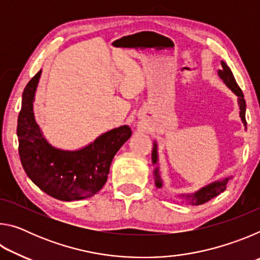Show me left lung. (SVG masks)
<instances>
[{
    "label": "left lung",
    "instance_id": "left-lung-1",
    "mask_svg": "<svg viewBox=\"0 0 260 260\" xmlns=\"http://www.w3.org/2000/svg\"><path fill=\"white\" fill-rule=\"evenodd\" d=\"M221 70H218V74L219 77L222 79V81L226 83V86L230 88V89L234 93L237 98V102H239V107H240V117L242 119V122L243 125L246 126V120H245V100H244V95L242 93L241 88L237 85L235 81V78L233 76V73L231 71V69L228 68V65L225 63V61L221 60ZM151 158H152V164L156 165L158 162V152H157V143L153 142V149H152V153H151ZM231 178H226L223 180H220V181H215L208 184L203 188H201L200 190H197L193 193H187V195H181L184 200H187L189 203L192 205H200V204H204L206 202H209L210 200L214 199L215 196H218L219 193H221L222 191L226 190V186L228 180ZM155 184L157 188H161L162 186V181L160 179L159 175V169L158 166L155 170Z\"/></svg>",
    "mask_w": 260,
    "mask_h": 260
}]
</instances>
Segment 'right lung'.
Returning <instances> with one entry per match:
<instances>
[{
  "label": "right lung",
  "instance_id": "right-lung-1",
  "mask_svg": "<svg viewBox=\"0 0 260 260\" xmlns=\"http://www.w3.org/2000/svg\"><path fill=\"white\" fill-rule=\"evenodd\" d=\"M41 71L26 85L18 116L19 157L27 177L48 195L59 201H78L95 195L107 182L114 155L131 138L127 125L100 135L79 150L52 147L45 139L33 112Z\"/></svg>",
  "mask_w": 260,
  "mask_h": 260
}]
</instances>
